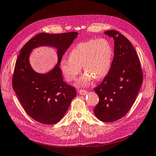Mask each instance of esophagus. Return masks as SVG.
Segmentation results:
<instances>
[{"mask_svg":"<svg viewBox=\"0 0 156 156\" xmlns=\"http://www.w3.org/2000/svg\"><path fill=\"white\" fill-rule=\"evenodd\" d=\"M79 93L80 95H86V93H88V92H87V91L85 90H80L79 91Z\"/></svg>","mask_w":156,"mask_h":156,"instance_id":"34e87169","label":"esophagus"}]
</instances>
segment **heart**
<instances>
[{"label": "heart", "instance_id": "heart-1", "mask_svg": "<svg viewBox=\"0 0 156 156\" xmlns=\"http://www.w3.org/2000/svg\"><path fill=\"white\" fill-rule=\"evenodd\" d=\"M114 57V51L110 43L105 39L90 40L78 43L68 54V59L60 62L61 69L66 80L74 82L82 71L86 73L79 84L89 85L92 80L102 79L109 72Z\"/></svg>", "mask_w": 156, "mask_h": 156}]
</instances>
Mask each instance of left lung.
I'll return each mask as SVG.
<instances>
[{
    "label": "left lung",
    "mask_w": 156,
    "mask_h": 156,
    "mask_svg": "<svg viewBox=\"0 0 156 156\" xmlns=\"http://www.w3.org/2000/svg\"><path fill=\"white\" fill-rule=\"evenodd\" d=\"M104 33L115 40L114 58L109 72L94 88L99 101L93 111L100 120L112 122L123 117L133 106L143 83V72L129 40L116 30Z\"/></svg>",
    "instance_id": "1"
}]
</instances>
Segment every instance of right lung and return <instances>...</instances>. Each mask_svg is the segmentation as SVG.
<instances>
[{
	"instance_id": "right-lung-1",
	"label": "right lung",
	"mask_w": 156,
	"mask_h": 156,
	"mask_svg": "<svg viewBox=\"0 0 156 156\" xmlns=\"http://www.w3.org/2000/svg\"><path fill=\"white\" fill-rule=\"evenodd\" d=\"M78 34L77 32L42 33L31 38L20 50L12 84L25 111L36 122L47 125L58 123L76 96V88L63 81L59 65L65 52ZM40 46L58 49V64L45 74L36 73L29 63V55L32 49Z\"/></svg>"
}]
</instances>
